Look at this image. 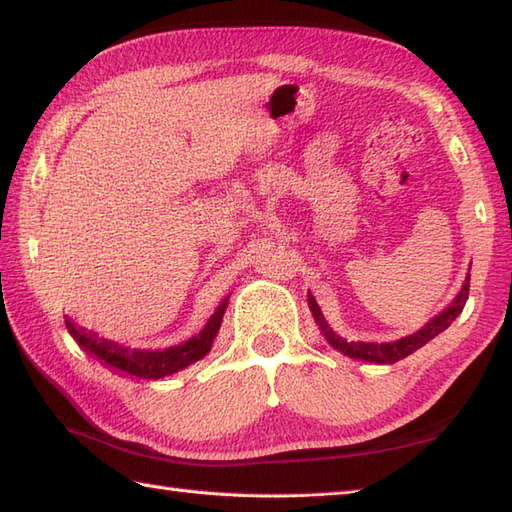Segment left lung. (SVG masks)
Returning <instances> with one entry per match:
<instances>
[{
    "label": "left lung",
    "instance_id": "left-lung-1",
    "mask_svg": "<svg viewBox=\"0 0 512 512\" xmlns=\"http://www.w3.org/2000/svg\"><path fill=\"white\" fill-rule=\"evenodd\" d=\"M469 281H471V275H467L460 292L456 294V299L451 301L441 314L434 316L425 327L414 331V334H410L406 338H399L395 342H379V344L377 342H347L344 338L336 336L334 329L327 325V320L323 318V314H320V307L316 305L314 296L307 294V299H310V310L331 347L338 349L344 355H349V358H353V360H364V362H375V364H395L403 358H408L410 353L421 349L425 342H430L432 338H436L441 331H445L451 323H454L458 314L465 310V303L469 299Z\"/></svg>",
    "mask_w": 512,
    "mask_h": 512
}]
</instances>
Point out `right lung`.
Wrapping results in <instances>:
<instances>
[{
    "instance_id": "obj_1",
    "label": "right lung",
    "mask_w": 512,
    "mask_h": 512,
    "mask_svg": "<svg viewBox=\"0 0 512 512\" xmlns=\"http://www.w3.org/2000/svg\"><path fill=\"white\" fill-rule=\"evenodd\" d=\"M227 301L229 299H224L218 305V310L213 312V316L207 320L205 329H202L198 336L163 351L122 347V344H117L113 340L98 338V334H93V331L76 327V323H71V318L67 316H65V327L82 349L89 351L93 358L109 364L111 368H115V371L126 373L130 377H139V379H161L202 360L211 351V344L216 340L218 329L222 325L224 310H227L229 305Z\"/></svg>"
}]
</instances>
